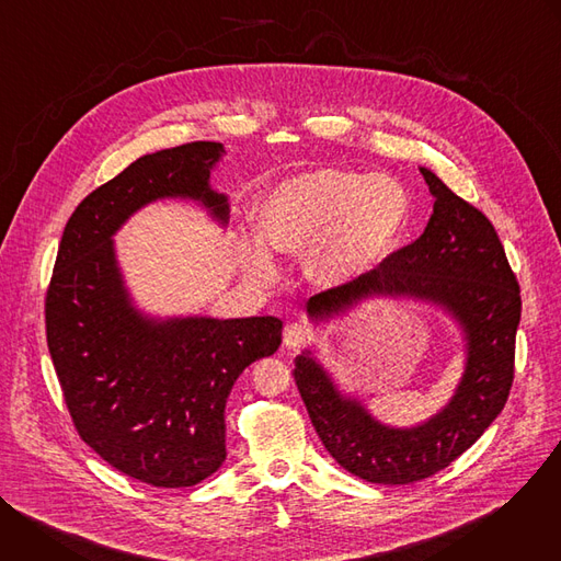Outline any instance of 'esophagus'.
<instances>
[{
    "instance_id": "1",
    "label": "esophagus",
    "mask_w": 561,
    "mask_h": 561,
    "mask_svg": "<svg viewBox=\"0 0 561 561\" xmlns=\"http://www.w3.org/2000/svg\"><path fill=\"white\" fill-rule=\"evenodd\" d=\"M310 340V329L304 324H288L284 329V346L286 348H299Z\"/></svg>"
}]
</instances>
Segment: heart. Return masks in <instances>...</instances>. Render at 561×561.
Masks as SVG:
<instances>
[{
  "label": "heart",
  "instance_id": "obj_1",
  "mask_svg": "<svg viewBox=\"0 0 561 561\" xmlns=\"http://www.w3.org/2000/svg\"><path fill=\"white\" fill-rule=\"evenodd\" d=\"M411 217V193L390 175L312 169L264 195L257 206V232L268 249L290 257L304 255V273L312 284L344 288L394 253ZM263 245L242 242L237 251L242 273L253 284L268 286L277 266Z\"/></svg>",
  "mask_w": 561,
  "mask_h": 561
}]
</instances>
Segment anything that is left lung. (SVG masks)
Listing matches in <instances>:
<instances>
[{
	"label": "left lung",
	"instance_id": "obj_1",
	"mask_svg": "<svg viewBox=\"0 0 561 561\" xmlns=\"http://www.w3.org/2000/svg\"><path fill=\"white\" fill-rule=\"evenodd\" d=\"M433 215L413 244L394 251L359 282L308 299L314 324L346 314L368 297H411L444 308L463 335V375L450 402L431 420L394 428L342 394L310 351L295 359V383L308 417L333 459L373 484H413L468 450L502 413L515 375L519 284L489 217L420 169Z\"/></svg>",
	"mask_w": 561,
	"mask_h": 561
}]
</instances>
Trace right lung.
<instances>
[{"label":"right lung","mask_w":561,"mask_h":561,"mask_svg":"<svg viewBox=\"0 0 561 561\" xmlns=\"http://www.w3.org/2000/svg\"><path fill=\"white\" fill-rule=\"evenodd\" d=\"M224 154L191 141L139 157L70 215L46 290V340L72 424L104 461L157 489H186L226 459L232 383L282 344L277 317H169L135 308L113 234L141 206L182 197L228 221L210 188Z\"/></svg>","instance_id":"right-lung-1"}]
</instances>
